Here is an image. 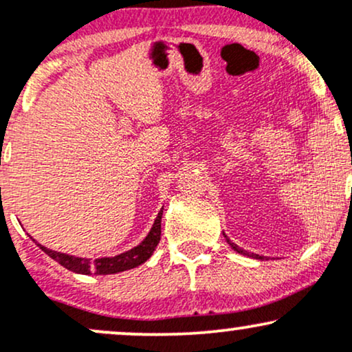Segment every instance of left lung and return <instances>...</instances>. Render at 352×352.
Segmentation results:
<instances>
[{
  "instance_id": "8db88e82",
  "label": "left lung",
  "mask_w": 352,
  "mask_h": 352,
  "mask_svg": "<svg viewBox=\"0 0 352 352\" xmlns=\"http://www.w3.org/2000/svg\"><path fill=\"white\" fill-rule=\"evenodd\" d=\"M225 235V233H223ZM225 238H227V235H225ZM227 241L230 245H232V248L235 250L236 253H241V254H246V256H252V258H256V260H263V256H260V254H254V253H248V252H245L243 248H240V246H236L235 243H232V241H230V238H227Z\"/></svg>"
}]
</instances>
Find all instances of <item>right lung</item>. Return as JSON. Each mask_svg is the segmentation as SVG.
<instances>
[{"label": "right lung", "mask_w": 352, "mask_h": 352, "mask_svg": "<svg viewBox=\"0 0 352 352\" xmlns=\"http://www.w3.org/2000/svg\"><path fill=\"white\" fill-rule=\"evenodd\" d=\"M162 213H164V208L159 212L155 221H153L151 232H148V235L144 238L142 243L134 246V248L129 250V252L116 254V256L96 258V260H91V258H79V256H72V254L54 252V250H50L46 248V246L39 245L36 240L33 241L47 254V256H51L52 260L58 261L59 265H63L64 268H67L69 272H74L79 274H114L120 272H127V270H132L135 268V266L145 263V261L152 256L153 250L157 248V245H159L160 241V223H162Z\"/></svg>", "instance_id": "right-lung-1"}]
</instances>
